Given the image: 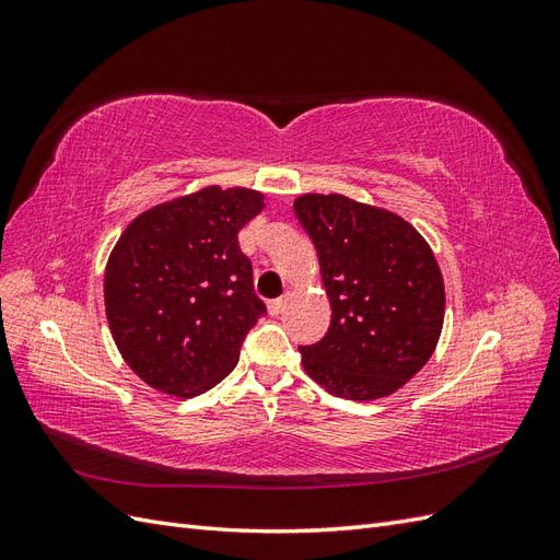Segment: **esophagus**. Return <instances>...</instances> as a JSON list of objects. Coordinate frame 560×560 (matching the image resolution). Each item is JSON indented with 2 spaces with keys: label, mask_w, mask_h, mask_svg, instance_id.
Masks as SVG:
<instances>
[{
  "label": "esophagus",
  "mask_w": 560,
  "mask_h": 560,
  "mask_svg": "<svg viewBox=\"0 0 560 560\" xmlns=\"http://www.w3.org/2000/svg\"><path fill=\"white\" fill-rule=\"evenodd\" d=\"M284 303H287V299H284V296L273 299V301H268V313H270V315H280V313L284 311Z\"/></svg>",
  "instance_id": "esophagus-1"
}]
</instances>
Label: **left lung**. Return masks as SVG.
I'll use <instances>...</instances> for the list:
<instances>
[{
  "label": "left lung",
  "instance_id": "left-lung-1",
  "mask_svg": "<svg viewBox=\"0 0 560 560\" xmlns=\"http://www.w3.org/2000/svg\"><path fill=\"white\" fill-rule=\"evenodd\" d=\"M294 212L317 249L331 325L301 346L327 393L369 401L397 393L428 364L444 327V278L428 241L395 212L341 194H306Z\"/></svg>",
  "mask_w": 560,
  "mask_h": 560
}]
</instances>
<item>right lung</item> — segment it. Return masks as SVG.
<instances>
[{"label": "right lung", "mask_w": 560, "mask_h": 560, "mask_svg": "<svg viewBox=\"0 0 560 560\" xmlns=\"http://www.w3.org/2000/svg\"><path fill=\"white\" fill-rule=\"evenodd\" d=\"M264 194L206 186L135 217L105 270V311L118 352L147 385L196 397L238 364L266 313L238 231Z\"/></svg>", "instance_id": "right-lung-1"}]
</instances>
